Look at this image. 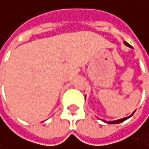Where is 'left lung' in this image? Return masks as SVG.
I'll return each mask as SVG.
<instances>
[{
  "label": "left lung",
  "mask_w": 149,
  "mask_h": 149,
  "mask_svg": "<svg viewBox=\"0 0 149 149\" xmlns=\"http://www.w3.org/2000/svg\"><path fill=\"white\" fill-rule=\"evenodd\" d=\"M124 43L127 45V46H128V47H131V45L129 44V43H127V42H124ZM134 113V112L129 116V117H126V118H123V119H120V120H114V121H105V122H107V123H108V124H118V123H120V122H122V121H124V120H127L128 118H130L133 114Z\"/></svg>",
  "instance_id": "left-lung-1"
}]
</instances>
